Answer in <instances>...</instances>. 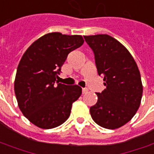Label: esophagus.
I'll use <instances>...</instances> for the list:
<instances>
[{"instance_id":"34e87169","label":"esophagus","mask_w":154,"mask_h":154,"mask_svg":"<svg viewBox=\"0 0 154 154\" xmlns=\"http://www.w3.org/2000/svg\"><path fill=\"white\" fill-rule=\"evenodd\" d=\"M88 92V88H82V94H87Z\"/></svg>"}]
</instances>
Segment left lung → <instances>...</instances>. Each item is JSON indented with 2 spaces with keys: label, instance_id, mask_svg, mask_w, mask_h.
<instances>
[{
  "label": "left lung",
  "instance_id": "8db88e82",
  "mask_svg": "<svg viewBox=\"0 0 154 154\" xmlns=\"http://www.w3.org/2000/svg\"><path fill=\"white\" fill-rule=\"evenodd\" d=\"M94 53L99 75L106 88L97 93L98 101L90 108L93 120L106 129L126 124L138 109L143 83L132 55L121 43L108 34L84 36Z\"/></svg>",
  "mask_w": 154,
  "mask_h": 154
}]
</instances>
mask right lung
Segmentation results:
<instances>
[{"mask_svg": "<svg viewBox=\"0 0 154 154\" xmlns=\"http://www.w3.org/2000/svg\"><path fill=\"white\" fill-rule=\"evenodd\" d=\"M83 42L81 35L46 33L20 60L14 82L16 98L23 116L38 127L51 129L63 124L73 102L81 96L79 86L56 85L55 82L69 53Z\"/></svg>", "mask_w": 154, "mask_h": 154, "instance_id": "right-lung-1", "label": "right lung"}]
</instances>
